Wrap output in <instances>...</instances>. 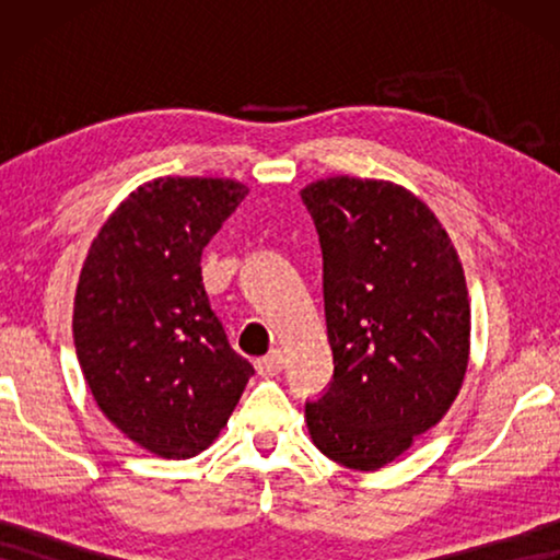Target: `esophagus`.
<instances>
[{"instance_id": "esophagus-1", "label": "esophagus", "mask_w": 560, "mask_h": 560, "mask_svg": "<svg viewBox=\"0 0 560 560\" xmlns=\"http://www.w3.org/2000/svg\"><path fill=\"white\" fill-rule=\"evenodd\" d=\"M282 362H285V359H282V351H272V354L257 359L255 366L262 377H275V374L282 372Z\"/></svg>"}]
</instances>
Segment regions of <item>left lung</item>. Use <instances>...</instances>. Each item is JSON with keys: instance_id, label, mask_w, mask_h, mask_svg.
Listing matches in <instances>:
<instances>
[{"instance_id": "left-lung-1", "label": "left lung", "mask_w": 560, "mask_h": 560, "mask_svg": "<svg viewBox=\"0 0 560 560\" xmlns=\"http://www.w3.org/2000/svg\"><path fill=\"white\" fill-rule=\"evenodd\" d=\"M324 252L334 380L305 423L320 454L377 471L446 416L469 364L464 267L435 213L389 180L301 190Z\"/></svg>"}]
</instances>
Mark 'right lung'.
Segmentation results:
<instances>
[{"instance_id":"1","label":"right lung","mask_w":560,"mask_h":560,"mask_svg":"<svg viewBox=\"0 0 560 560\" xmlns=\"http://www.w3.org/2000/svg\"><path fill=\"white\" fill-rule=\"evenodd\" d=\"M249 190L155 178L104 221L73 301V341L106 418L150 454L190 458L226 425L255 366L229 347L201 255Z\"/></svg>"}]
</instances>
